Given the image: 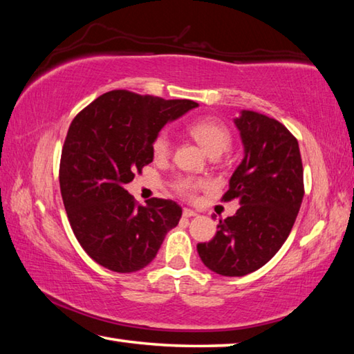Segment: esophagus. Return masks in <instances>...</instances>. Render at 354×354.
I'll list each match as a JSON object with an SVG mask.
<instances>
[{"mask_svg": "<svg viewBox=\"0 0 354 354\" xmlns=\"http://www.w3.org/2000/svg\"><path fill=\"white\" fill-rule=\"evenodd\" d=\"M183 215H184V217H195L196 212H195V211H192V209H187V207H185L184 211H183Z\"/></svg>", "mask_w": 354, "mask_h": 354, "instance_id": "34e87169", "label": "esophagus"}]
</instances>
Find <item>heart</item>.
<instances>
[{
    "label": "heart",
    "mask_w": 354,
    "mask_h": 354,
    "mask_svg": "<svg viewBox=\"0 0 354 354\" xmlns=\"http://www.w3.org/2000/svg\"><path fill=\"white\" fill-rule=\"evenodd\" d=\"M187 133L189 136L194 137V139L200 143V145L205 148V151L212 156V158H217L227 148L231 147L232 136L227 129L223 122H220L218 118L215 117H203L198 120H194V122L187 124ZM170 139L167 133H159L153 140L151 151L154 159H165L169 158L170 154ZM173 187L178 192L179 195L184 196V198H194L196 192L200 189L206 187L205 179L192 178V176H179L176 178Z\"/></svg>",
    "instance_id": "b5f03b06"
}]
</instances>
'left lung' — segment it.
Returning a JSON list of instances; mask_svg holds the SVG:
<instances>
[{
    "mask_svg": "<svg viewBox=\"0 0 354 354\" xmlns=\"http://www.w3.org/2000/svg\"><path fill=\"white\" fill-rule=\"evenodd\" d=\"M245 158L221 201L237 200L236 215L196 250L205 266L223 277H243L272 259L289 237L304 196L297 137L278 120L242 111L236 118Z\"/></svg>",
    "mask_w": 354,
    "mask_h": 354,
    "instance_id": "obj_1",
    "label": "left lung"
}]
</instances>
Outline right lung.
Here are the masks:
<instances>
[{"mask_svg":"<svg viewBox=\"0 0 354 354\" xmlns=\"http://www.w3.org/2000/svg\"><path fill=\"white\" fill-rule=\"evenodd\" d=\"M190 100H164L129 91L103 93L84 107L65 137L59 184L77 242L117 273L147 267L183 209L171 200L139 205L124 189L153 162V140L169 120L194 109Z\"/></svg>","mask_w":354,"mask_h":354,"instance_id":"right-lung-1","label":"right lung"}]
</instances>
